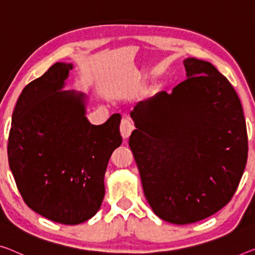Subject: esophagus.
Wrapping results in <instances>:
<instances>
[{"label":"esophagus","instance_id":"esophagus-1","mask_svg":"<svg viewBox=\"0 0 255 255\" xmlns=\"http://www.w3.org/2000/svg\"><path fill=\"white\" fill-rule=\"evenodd\" d=\"M133 128H134V125H133V123L130 120L128 119L122 120V122H121V125H120V131H121V134L123 136V139H128V136L131 135Z\"/></svg>","mask_w":255,"mask_h":255}]
</instances>
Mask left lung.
I'll return each instance as SVG.
<instances>
[{
	"instance_id": "8db88e82",
	"label": "left lung",
	"mask_w": 255,
	"mask_h": 255,
	"mask_svg": "<svg viewBox=\"0 0 255 255\" xmlns=\"http://www.w3.org/2000/svg\"><path fill=\"white\" fill-rule=\"evenodd\" d=\"M187 80L139 101L128 146L154 213L174 225L201 221L236 191L248 160L242 104L209 61L183 60Z\"/></svg>"
}]
</instances>
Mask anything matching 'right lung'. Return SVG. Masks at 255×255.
I'll list each match as a JSON object with an SVG mask.
<instances>
[{
    "label": "right lung",
    "mask_w": 255,
    "mask_h": 255,
    "mask_svg": "<svg viewBox=\"0 0 255 255\" xmlns=\"http://www.w3.org/2000/svg\"><path fill=\"white\" fill-rule=\"evenodd\" d=\"M72 64L56 62L27 84L15 105L7 157L23 201L62 225L99 211L108 160L122 144L120 114L101 125L87 119L84 93L65 91Z\"/></svg>",
    "instance_id": "right-lung-1"
}]
</instances>
